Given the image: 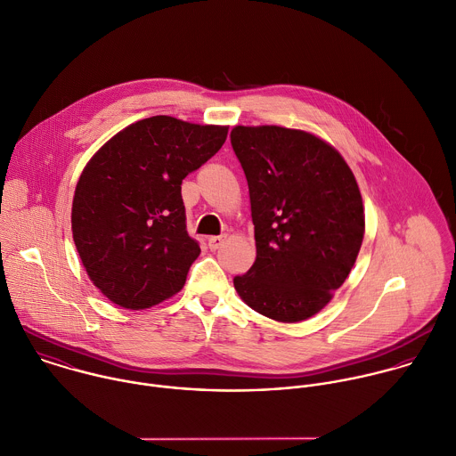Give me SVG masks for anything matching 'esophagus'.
Returning a JSON list of instances; mask_svg holds the SVG:
<instances>
[{
  "label": "esophagus",
  "mask_w": 456,
  "mask_h": 456,
  "mask_svg": "<svg viewBox=\"0 0 456 456\" xmlns=\"http://www.w3.org/2000/svg\"><path fill=\"white\" fill-rule=\"evenodd\" d=\"M225 241V236H211V238H208V247H209V250H216V248H220V245Z\"/></svg>",
  "instance_id": "1"
}]
</instances>
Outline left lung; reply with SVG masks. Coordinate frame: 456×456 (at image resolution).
<instances>
[{
	"label": "left lung",
	"instance_id": "left-lung-1",
	"mask_svg": "<svg viewBox=\"0 0 456 456\" xmlns=\"http://www.w3.org/2000/svg\"><path fill=\"white\" fill-rule=\"evenodd\" d=\"M248 183L256 261L234 277L241 300L282 323L320 313L343 286L364 238L354 172L322 138L281 126H236Z\"/></svg>",
	"mask_w": 456,
	"mask_h": 456
}]
</instances>
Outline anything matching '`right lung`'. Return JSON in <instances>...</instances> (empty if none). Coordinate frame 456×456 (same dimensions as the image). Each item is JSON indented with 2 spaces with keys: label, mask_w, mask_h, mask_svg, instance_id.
Listing matches in <instances>:
<instances>
[{
  "label": "right lung",
  "mask_w": 456,
  "mask_h": 456,
  "mask_svg": "<svg viewBox=\"0 0 456 456\" xmlns=\"http://www.w3.org/2000/svg\"><path fill=\"white\" fill-rule=\"evenodd\" d=\"M227 129L156 115L118 131L86 163L72 238L108 300L138 311L183 289L200 247L186 231L181 184L220 151Z\"/></svg>",
  "instance_id": "1"
}]
</instances>
